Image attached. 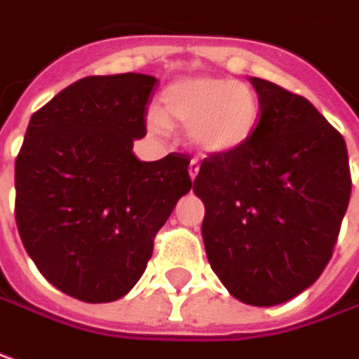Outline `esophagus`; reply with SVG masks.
<instances>
[{
  "label": "esophagus",
  "instance_id": "esophagus-1",
  "mask_svg": "<svg viewBox=\"0 0 359 359\" xmlns=\"http://www.w3.org/2000/svg\"><path fill=\"white\" fill-rule=\"evenodd\" d=\"M198 173H200V161H198V159H191V161H189V177L196 180Z\"/></svg>",
  "mask_w": 359,
  "mask_h": 359
}]
</instances>
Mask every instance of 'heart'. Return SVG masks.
<instances>
[{"label":"heart","instance_id":"heart-1","mask_svg":"<svg viewBox=\"0 0 359 359\" xmlns=\"http://www.w3.org/2000/svg\"><path fill=\"white\" fill-rule=\"evenodd\" d=\"M165 114L151 107L147 126L156 133L170 131V119L189 128V140L205 154H231L254 133L259 102L252 88L219 77H187L163 93Z\"/></svg>","mask_w":359,"mask_h":359}]
</instances>
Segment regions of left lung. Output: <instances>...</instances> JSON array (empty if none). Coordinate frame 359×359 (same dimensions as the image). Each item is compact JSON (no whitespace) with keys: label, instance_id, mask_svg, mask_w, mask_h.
<instances>
[{"label":"left lung","instance_id":"8db88e82","mask_svg":"<svg viewBox=\"0 0 359 359\" xmlns=\"http://www.w3.org/2000/svg\"><path fill=\"white\" fill-rule=\"evenodd\" d=\"M250 81L259 100L252 137L203 159L194 191L205 205L201 236L212 269L231 296L264 308L322 276L352 177L341 133L306 97Z\"/></svg>","mask_w":359,"mask_h":359}]
</instances>
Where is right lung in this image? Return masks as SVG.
I'll return each mask as SVG.
<instances>
[{
    "label": "right lung",
    "mask_w": 359,
    "mask_h": 359,
    "mask_svg": "<svg viewBox=\"0 0 359 359\" xmlns=\"http://www.w3.org/2000/svg\"><path fill=\"white\" fill-rule=\"evenodd\" d=\"M158 79L83 77L35 111L15 159L25 252L63 294L104 304L137 283L154 238L191 189L189 156L135 158Z\"/></svg>",
    "instance_id": "add662e5"
}]
</instances>
